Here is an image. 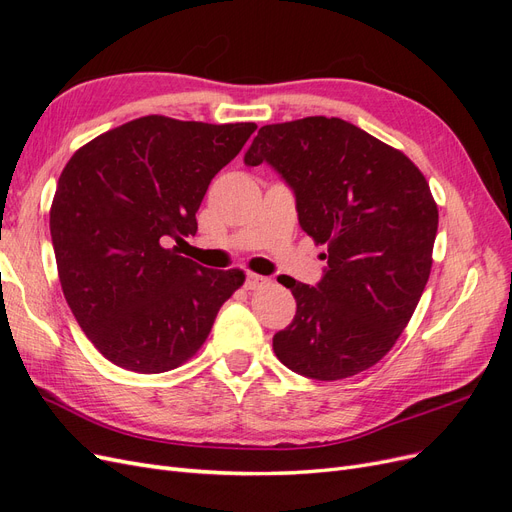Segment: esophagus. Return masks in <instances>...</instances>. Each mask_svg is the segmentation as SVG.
Listing matches in <instances>:
<instances>
[{"instance_id": "1", "label": "esophagus", "mask_w": 512, "mask_h": 512, "mask_svg": "<svg viewBox=\"0 0 512 512\" xmlns=\"http://www.w3.org/2000/svg\"><path fill=\"white\" fill-rule=\"evenodd\" d=\"M265 284H269V277H262V275H256V273H247L245 275V288L247 290H258Z\"/></svg>"}]
</instances>
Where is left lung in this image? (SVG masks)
Instances as JSON below:
<instances>
[{
	"mask_svg": "<svg viewBox=\"0 0 512 512\" xmlns=\"http://www.w3.org/2000/svg\"><path fill=\"white\" fill-rule=\"evenodd\" d=\"M247 166L269 164L297 200L301 228L327 245L316 286L284 284L297 314L273 335L288 369L342 380L376 365L406 329L431 271L438 205L404 153L337 117L262 126Z\"/></svg>",
	"mask_w": 512,
	"mask_h": 512,
	"instance_id": "8db88e82",
	"label": "left lung"
}]
</instances>
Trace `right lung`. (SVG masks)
<instances>
[{"label":"right lung","mask_w":512,"mask_h":512,"mask_svg":"<svg viewBox=\"0 0 512 512\" xmlns=\"http://www.w3.org/2000/svg\"><path fill=\"white\" fill-rule=\"evenodd\" d=\"M256 123L147 115L74 153L55 190L51 239L64 297L108 361L162 374L205 344L245 275L183 258L211 179Z\"/></svg>","instance_id":"obj_1"}]
</instances>
